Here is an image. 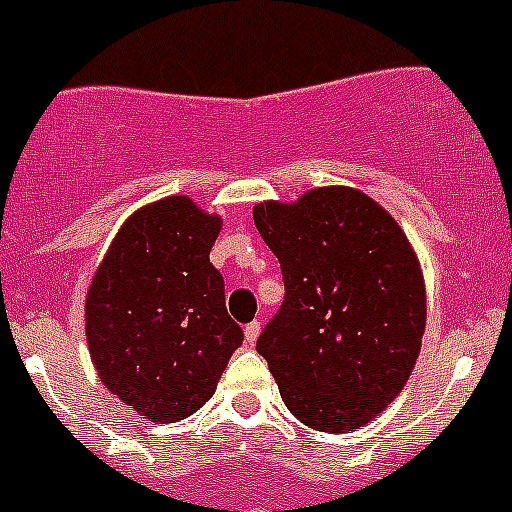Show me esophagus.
I'll return each mask as SVG.
<instances>
[{
  "label": "esophagus",
  "mask_w": 512,
  "mask_h": 512,
  "mask_svg": "<svg viewBox=\"0 0 512 512\" xmlns=\"http://www.w3.org/2000/svg\"><path fill=\"white\" fill-rule=\"evenodd\" d=\"M257 337H260V322H247L245 325V340L250 342V345H255Z\"/></svg>",
  "instance_id": "esophagus-1"
}]
</instances>
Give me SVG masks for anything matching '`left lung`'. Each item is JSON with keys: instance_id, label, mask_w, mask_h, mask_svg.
Masks as SVG:
<instances>
[{"instance_id": "1", "label": "left lung", "mask_w": 512, "mask_h": 512, "mask_svg": "<svg viewBox=\"0 0 512 512\" xmlns=\"http://www.w3.org/2000/svg\"><path fill=\"white\" fill-rule=\"evenodd\" d=\"M285 300L257 340L282 403L307 428L347 433L405 388L425 332V282L398 222L352 187L260 202Z\"/></svg>"}]
</instances>
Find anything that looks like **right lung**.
<instances>
[{
	"label": "right lung",
	"instance_id": "1",
	"mask_svg": "<svg viewBox=\"0 0 512 512\" xmlns=\"http://www.w3.org/2000/svg\"><path fill=\"white\" fill-rule=\"evenodd\" d=\"M220 227L185 195L152 202L119 227L89 285V357L109 393L152 423L197 413L242 345L210 262Z\"/></svg>",
	"mask_w": 512,
	"mask_h": 512
}]
</instances>
